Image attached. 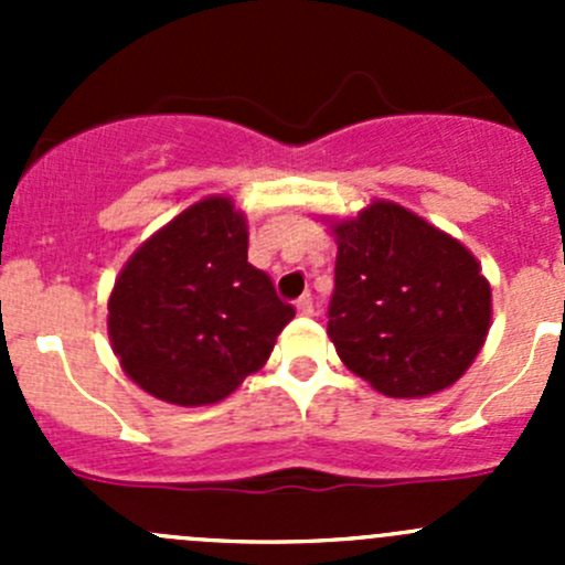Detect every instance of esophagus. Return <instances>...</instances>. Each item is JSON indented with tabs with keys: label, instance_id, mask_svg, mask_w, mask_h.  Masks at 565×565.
Returning a JSON list of instances; mask_svg holds the SVG:
<instances>
[{
	"label": "esophagus",
	"instance_id": "esophagus-1",
	"mask_svg": "<svg viewBox=\"0 0 565 565\" xmlns=\"http://www.w3.org/2000/svg\"><path fill=\"white\" fill-rule=\"evenodd\" d=\"M298 315L300 317H315V298H311V295H303V298L298 300Z\"/></svg>",
	"mask_w": 565,
	"mask_h": 565
}]
</instances>
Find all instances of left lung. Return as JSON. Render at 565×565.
<instances>
[{
  "label": "left lung",
  "mask_w": 565,
  "mask_h": 565,
  "mask_svg": "<svg viewBox=\"0 0 565 565\" xmlns=\"http://www.w3.org/2000/svg\"><path fill=\"white\" fill-rule=\"evenodd\" d=\"M328 335L341 363L393 398L454 385L492 322L481 262L396 202L377 199L335 221Z\"/></svg>",
  "instance_id": "left-lung-1"
}]
</instances>
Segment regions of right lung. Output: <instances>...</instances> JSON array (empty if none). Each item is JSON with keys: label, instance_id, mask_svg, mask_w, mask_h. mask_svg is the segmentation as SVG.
<instances>
[{"label": "right lung", "instance_id": "right-lung-1", "mask_svg": "<svg viewBox=\"0 0 565 565\" xmlns=\"http://www.w3.org/2000/svg\"><path fill=\"white\" fill-rule=\"evenodd\" d=\"M292 317L248 262L246 215L232 199L207 196L125 262L108 298V339L141 391L202 407L259 372Z\"/></svg>", "mask_w": 565, "mask_h": 565}]
</instances>
